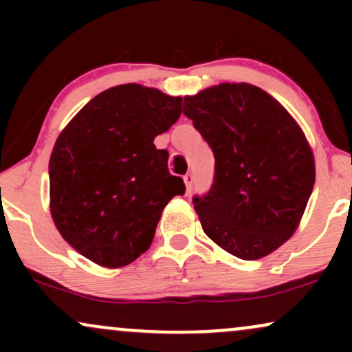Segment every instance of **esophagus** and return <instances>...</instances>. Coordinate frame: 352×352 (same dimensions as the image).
Listing matches in <instances>:
<instances>
[{"label": "esophagus", "instance_id": "34e87169", "mask_svg": "<svg viewBox=\"0 0 352 352\" xmlns=\"http://www.w3.org/2000/svg\"><path fill=\"white\" fill-rule=\"evenodd\" d=\"M192 173H187V175H184V182H185V187H187V192H190V188H192Z\"/></svg>", "mask_w": 352, "mask_h": 352}]
</instances>
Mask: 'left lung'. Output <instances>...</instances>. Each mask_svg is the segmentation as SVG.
I'll use <instances>...</instances> for the list:
<instances>
[{
  "instance_id": "8db88e82",
  "label": "left lung",
  "mask_w": 352,
  "mask_h": 352,
  "mask_svg": "<svg viewBox=\"0 0 352 352\" xmlns=\"http://www.w3.org/2000/svg\"><path fill=\"white\" fill-rule=\"evenodd\" d=\"M184 114L215 153L212 190L193 199L205 235L241 260L273 253L300 227L316 179L300 124L248 82L185 96Z\"/></svg>"
}]
</instances>
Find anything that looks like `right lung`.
<instances>
[{
	"instance_id": "right-lung-1",
	"label": "right lung",
	"mask_w": 352,
	"mask_h": 352,
	"mask_svg": "<svg viewBox=\"0 0 352 352\" xmlns=\"http://www.w3.org/2000/svg\"><path fill=\"white\" fill-rule=\"evenodd\" d=\"M182 114V98L120 84L91 99L60 131L50 159V210L60 236L104 268L151 246L165 205L185 192L153 139Z\"/></svg>"
}]
</instances>
